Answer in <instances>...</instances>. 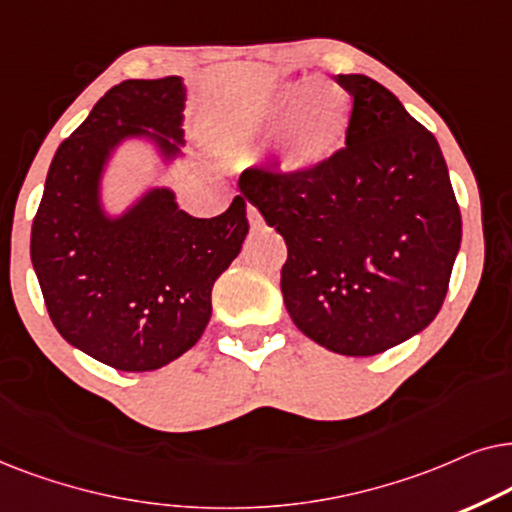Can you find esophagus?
Returning a JSON list of instances; mask_svg holds the SVG:
<instances>
[{
	"mask_svg": "<svg viewBox=\"0 0 512 512\" xmlns=\"http://www.w3.org/2000/svg\"><path fill=\"white\" fill-rule=\"evenodd\" d=\"M248 222H250L252 229H260L262 224H264L260 210H257L255 206H250V203H248Z\"/></svg>",
	"mask_w": 512,
	"mask_h": 512,
	"instance_id": "obj_1",
	"label": "esophagus"
}]
</instances>
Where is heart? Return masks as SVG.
Wrapping results in <instances>:
<instances>
[{
	"instance_id": "b5f03b06",
	"label": "heart",
	"mask_w": 512,
	"mask_h": 512,
	"mask_svg": "<svg viewBox=\"0 0 512 512\" xmlns=\"http://www.w3.org/2000/svg\"><path fill=\"white\" fill-rule=\"evenodd\" d=\"M351 98L342 86L302 79L285 84L264 109V131H281V159L290 170H309L344 145Z\"/></svg>"
}]
</instances>
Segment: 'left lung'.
I'll use <instances>...</instances> for the list:
<instances>
[{
    "mask_svg": "<svg viewBox=\"0 0 512 512\" xmlns=\"http://www.w3.org/2000/svg\"><path fill=\"white\" fill-rule=\"evenodd\" d=\"M346 147L309 170H243L238 189L288 245L292 323L342 356H377L438 316L461 245V213L435 135L365 74Z\"/></svg>",
    "mask_w": 512,
    "mask_h": 512,
    "instance_id": "left-lung-1",
    "label": "left lung"
}]
</instances>
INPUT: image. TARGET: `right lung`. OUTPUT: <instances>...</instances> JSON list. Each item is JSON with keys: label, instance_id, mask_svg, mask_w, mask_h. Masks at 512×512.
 I'll list each match as a JSON object with an SVG mask.
<instances>
[{"label": "right lung", "instance_id": "add662e5", "mask_svg": "<svg viewBox=\"0 0 512 512\" xmlns=\"http://www.w3.org/2000/svg\"><path fill=\"white\" fill-rule=\"evenodd\" d=\"M180 77L128 79L95 102L63 140L32 222L30 255L46 309L65 342L121 372H149L192 349L206 330L213 283L248 234L245 199L201 220L152 189L126 215L100 208V175L126 138L180 154Z\"/></svg>", "mask_w": 512, "mask_h": 512}]
</instances>
